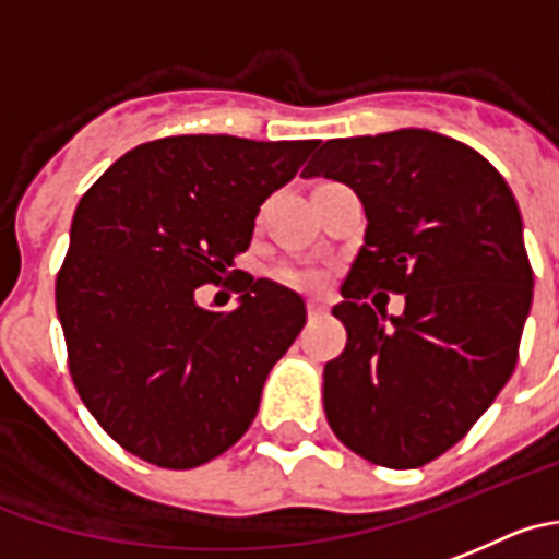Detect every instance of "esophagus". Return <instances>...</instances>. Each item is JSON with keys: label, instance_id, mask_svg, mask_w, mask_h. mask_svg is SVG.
<instances>
[{"label": "esophagus", "instance_id": "1", "mask_svg": "<svg viewBox=\"0 0 559 559\" xmlns=\"http://www.w3.org/2000/svg\"><path fill=\"white\" fill-rule=\"evenodd\" d=\"M325 314H328L325 300H320V297L309 300V317H325Z\"/></svg>", "mask_w": 559, "mask_h": 559}]
</instances>
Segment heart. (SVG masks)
Returning a JSON list of instances; mask_svg holds the SVG:
<instances>
[{
	"instance_id": "b5f03b06",
	"label": "heart",
	"mask_w": 559,
	"mask_h": 559,
	"mask_svg": "<svg viewBox=\"0 0 559 559\" xmlns=\"http://www.w3.org/2000/svg\"><path fill=\"white\" fill-rule=\"evenodd\" d=\"M275 278L295 289H322L328 281V273L317 264H284L275 270Z\"/></svg>"
}]
</instances>
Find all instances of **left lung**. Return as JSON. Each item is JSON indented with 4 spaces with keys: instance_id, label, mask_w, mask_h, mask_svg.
<instances>
[{
    "instance_id": "obj_1",
    "label": "left lung",
    "mask_w": 559,
    "mask_h": 559,
    "mask_svg": "<svg viewBox=\"0 0 559 559\" xmlns=\"http://www.w3.org/2000/svg\"><path fill=\"white\" fill-rule=\"evenodd\" d=\"M317 148L306 179L353 187L367 212L333 309L347 344L322 372L328 425L378 466H425L472 430L519 361L532 306L519 203L485 156L427 129ZM372 288L405 294L404 314L374 312Z\"/></svg>"
}]
</instances>
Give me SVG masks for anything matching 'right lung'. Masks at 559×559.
Returning a JSON list of instances; mask_svg holds the SVG:
<instances>
[{
    "instance_id": "right-lung-1",
    "label": "right lung",
    "mask_w": 559,
    "mask_h": 559,
    "mask_svg": "<svg viewBox=\"0 0 559 559\" xmlns=\"http://www.w3.org/2000/svg\"><path fill=\"white\" fill-rule=\"evenodd\" d=\"M317 140L179 134L138 145L82 195L57 317L82 403L132 455L192 468L234 447L306 325L297 292L248 275L228 314L195 304L248 250L259 206Z\"/></svg>"
}]
</instances>
